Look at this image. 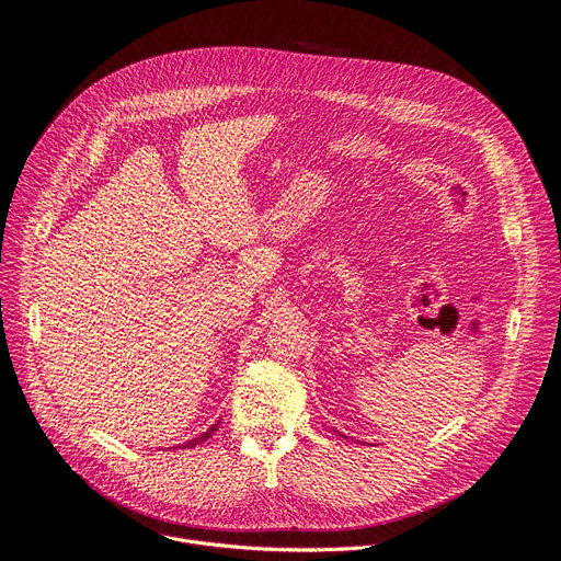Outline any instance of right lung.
<instances>
[{
	"label": "right lung",
	"instance_id": "1",
	"mask_svg": "<svg viewBox=\"0 0 561 561\" xmlns=\"http://www.w3.org/2000/svg\"><path fill=\"white\" fill-rule=\"evenodd\" d=\"M218 425H220V423H216V425H214L211 430H206V432H204V434H199L197 438H193V440H186V444H184L182 448H195L197 444H202V440H206V438H209V436H211V434H214V432L218 430Z\"/></svg>",
	"mask_w": 561,
	"mask_h": 561
}]
</instances>
